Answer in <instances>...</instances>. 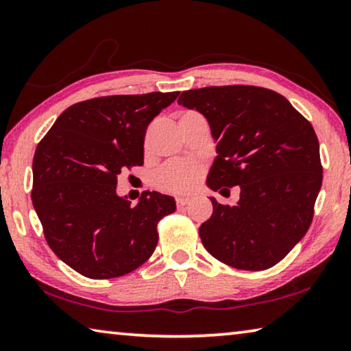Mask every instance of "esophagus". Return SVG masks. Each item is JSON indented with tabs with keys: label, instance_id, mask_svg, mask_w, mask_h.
I'll return each instance as SVG.
<instances>
[{
	"label": "esophagus",
	"instance_id": "obj_1",
	"mask_svg": "<svg viewBox=\"0 0 351 351\" xmlns=\"http://www.w3.org/2000/svg\"><path fill=\"white\" fill-rule=\"evenodd\" d=\"M189 203H190V198H187V197H178V198H176L178 207H182V206H186V204H189Z\"/></svg>",
	"mask_w": 351,
	"mask_h": 351
}]
</instances>
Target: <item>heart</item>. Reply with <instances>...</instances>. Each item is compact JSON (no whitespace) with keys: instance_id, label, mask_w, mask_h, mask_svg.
<instances>
[{"instance_id":"obj_1","label":"heart","mask_w":351,"mask_h":351,"mask_svg":"<svg viewBox=\"0 0 351 351\" xmlns=\"http://www.w3.org/2000/svg\"><path fill=\"white\" fill-rule=\"evenodd\" d=\"M203 176V167L190 161H171L154 175L158 187L169 192H189L195 189Z\"/></svg>"}]
</instances>
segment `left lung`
Here are the masks:
<instances>
[{"instance_id": "1", "label": "left lung", "mask_w": 351, "mask_h": 351, "mask_svg": "<svg viewBox=\"0 0 351 351\" xmlns=\"http://www.w3.org/2000/svg\"><path fill=\"white\" fill-rule=\"evenodd\" d=\"M178 104L197 110L217 142L207 187L224 195L240 186L235 206L210 197L213 212L199 237L212 257L245 271L278 263L306 234L322 186L314 128L282 94L260 86H206Z\"/></svg>"}]
</instances>
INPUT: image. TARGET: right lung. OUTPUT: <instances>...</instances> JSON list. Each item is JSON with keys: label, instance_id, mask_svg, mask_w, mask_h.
Segmentation results:
<instances>
[{"label": "right lung", "instance_id": "right-lung-1", "mask_svg": "<svg viewBox=\"0 0 351 351\" xmlns=\"http://www.w3.org/2000/svg\"><path fill=\"white\" fill-rule=\"evenodd\" d=\"M175 93L106 96L71 105L40 141L32 204L56 255L90 278L125 276L150 258L169 195L145 190L134 207L117 197V175L144 164L148 123Z\"/></svg>", "mask_w": 351, "mask_h": 351}]
</instances>
